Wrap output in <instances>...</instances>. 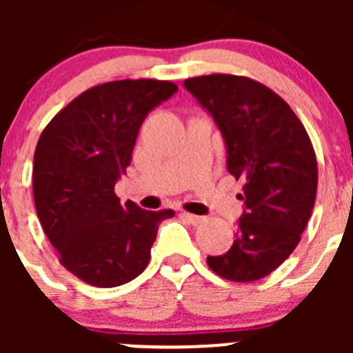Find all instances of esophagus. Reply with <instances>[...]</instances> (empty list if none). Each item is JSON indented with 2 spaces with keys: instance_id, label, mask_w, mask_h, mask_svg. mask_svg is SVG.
<instances>
[{
  "instance_id": "obj_1",
  "label": "esophagus",
  "mask_w": 353,
  "mask_h": 353,
  "mask_svg": "<svg viewBox=\"0 0 353 353\" xmlns=\"http://www.w3.org/2000/svg\"><path fill=\"white\" fill-rule=\"evenodd\" d=\"M183 216L188 220L190 223H193V225H199V223L205 222V216H199V215H193V213H188V212H183Z\"/></svg>"
}]
</instances>
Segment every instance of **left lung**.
I'll return each mask as SVG.
<instances>
[{
  "label": "left lung",
  "instance_id": "1",
  "mask_svg": "<svg viewBox=\"0 0 353 353\" xmlns=\"http://www.w3.org/2000/svg\"><path fill=\"white\" fill-rule=\"evenodd\" d=\"M184 87L215 119L227 169L243 183L244 213L232 248L206 263L230 282H256L292 254L314 208L318 162L290 105L266 85L237 74H203Z\"/></svg>",
  "mask_w": 353,
  "mask_h": 353
}]
</instances>
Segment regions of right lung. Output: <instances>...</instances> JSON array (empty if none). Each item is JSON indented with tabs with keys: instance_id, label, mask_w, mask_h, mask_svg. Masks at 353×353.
I'll use <instances>...</instances> for the list:
<instances>
[{
	"instance_id": "obj_1",
	"label": "right lung",
	"mask_w": 353,
	"mask_h": 353,
	"mask_svg": "<svg viewBox=\"0 0 353 353\" xmlns=\"http://www.w3.org/2000/svg\"><path fill=\"white\" fill-rule=\"evenodd\" d=\"M177 85L167 80H116L95 85L49 121L34 154L39 222L59 263L94 287L137 279L150 261L159 223L172 210L150 212L123 203L114 184L126 174L147 114Z\"/></svg>"
}]
</instances>
